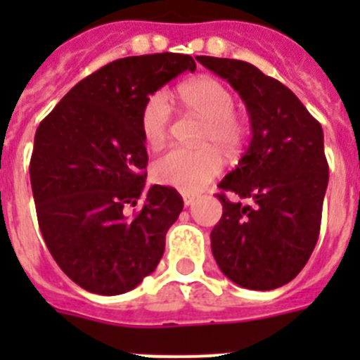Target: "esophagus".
I'll return each mask as SVG.
<instances>
[{
    "label": "esophagus",
    "instance_id": "1",
    "mask_svg": "<svg viewBox=\"0 0 360 360\" xmlns=\"http://www.w3.org/2000/svg\"><path fill=\"white\" fill-rule=\"evenodd\" d=\"M195 200H196L195 193H184V203H186L187 207H189V205H193V202H195Z\"/></svg>",
    "mask_w": 360,
    "mask_h": 360
}]
</instances>
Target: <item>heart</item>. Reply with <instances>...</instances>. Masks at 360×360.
<instances>
[{
	"label": "heart",
	"mask_w": 360,
	"mask_h": 360,
	"mask_svg": "<svg viewBox=\"0 0 360 360\" xmlns=\"http://www.w3.org/2000/svg\"><path fill=\"white\" fill-rule=\"evenodd\" d=\"M178 97L187 110L205 119L200 144L202 149L174 148L157 158L153 174L164 186L182 191H200L224 169L218 149L234 155L247 141V124L234 111V95L212 77H196L178 86ZM173 108L169 95L155 91L146 98L141 111V133L149 148H160L169 135Z\"/></svg>",
	"instance_id": "heart-1"
}]
</instances>
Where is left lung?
I'll return each instance as SVG.
<instances>
[{"mask_svg": "<svg viewBox=\"0 0 360 360\" xmlns=\"http://www.w3.org/2000/svg\"><path fill=\"white\" fill-rule=\"evenodd\" d=\"M198 61L240 94L252 128L249 149L218 186L224 214L211 232L212 256L240 287L274 290L303 270L319 238L328 187L323 128L287 86L250 63Z\"/></svg>", "mask_w": 360, "mask_h": 360, "instance_id": "left-lung-1", "label": "left lung"}]
</instances>
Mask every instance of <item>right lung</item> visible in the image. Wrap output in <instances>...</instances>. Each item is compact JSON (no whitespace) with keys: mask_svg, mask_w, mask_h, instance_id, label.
<instances>
[{"mask_svg":"<svg viewBox=\"0 0 360 360\" xmlns=\"http://www.w3.org/2000/svg\"><path fill=\"white\" fill-rule=\"evenodd\" d=\"M186 70L196 63L184 53L117 59L41 120L30 158L37 221L57 265L84 290L129 292L160 262L184 200L173 187L146 186L141 111Z\"/></svg>","mask_w":360,"mask_h":360,"instance_id":"1","label":"right lung"}]
</instances>
